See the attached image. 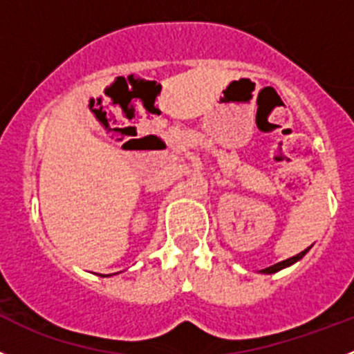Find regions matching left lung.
Instances as JSON below:
<instances>
[{"label": "left lung", "instance_id": "left-lung-1", "mask_svg": "<svg viewBox=\"0 0 354 354\" xmlns=\"http://www.w3.org/2000/svg\"><path fill=\"white\" fill-rule=\"evenodd\" d=\"M304 253H306V250H304L302 253H299V255L292 257V259H286V260H283V262L276 263V266H272V267H267V269H263L262 272H267V274L277 272V270H279V269H283V267H288V266H292L293 262H297V260H299V259H302V255H304Z\"/></svg>", "mask_w": 354, "mask_h": 354}]
</instances>
